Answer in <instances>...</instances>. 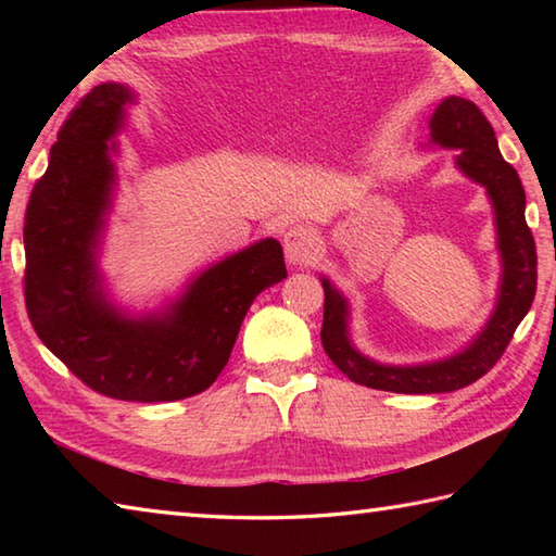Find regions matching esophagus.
I'll return each mask as SVG.
<instances>
[{
  "instance_id": "esophagus-1",
  "label": "esophagus",
  "mask_w": 556,
  "mask_h": 556,
  "mask_svg": "<svg viewBox=\"0 0 556 556\" xmlns=\"http://www.w3.org/2000/svg\"><path fill=\"white\" fill-rule=\"evenodd\" d=\"M315 233L308 227H291L285 233V253L293 267L308 265L315 255Z\"/></svg>"
}]
</instances>
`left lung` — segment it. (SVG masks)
<instances>
[{"mask_svg":"<svg viewBox=\"0 0 556 556\" xmlns=\"http://www.w3.org/2000/svg\"><path fill=\"white\" fill-rule=\"evenodd\" d=\"M430 140L456 152V167L470 181L485 186L494 207L502 281L497 305L482 332L470 344L444 361L422 365L377 363L351 344L349 301L323 277L325 320L323 346L351 382L396 394H442L480 380L502 353L530 311L538 287L535 241L526 224V191L516 169L502 157L494 128L473 102L444 98L430 116Z\"/></svg>","mask_w":556,"mask_h":556,"instance_id":"1","label":"left lung"}]
</instances>
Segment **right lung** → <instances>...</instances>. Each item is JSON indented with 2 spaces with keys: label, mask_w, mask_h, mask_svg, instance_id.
Segmentation results:
<instances>
[{
  "label": "right lung",
  "mask_w": 556,
  "mask_h": 556,
  "mask_svg": "<svg viewBox=\"0 0 556 556\" xmlns=\"http://www.w3.org/2000/svg\"><path fill=\"white\" fill-rule=\"evenodd\" d=\"M122 83H102L59 128L50 164L26 207V308L42 344L92 392L122 401H179L217 380L260 291L287 279L281 245L263 239L219 260L160 313L114 308L98 267L122 131Z\"/></svg>",
  "instance_id": "obj_1"
}]
</instances>
